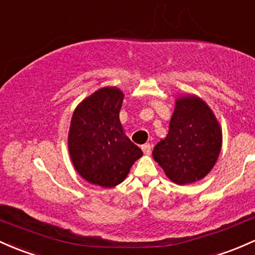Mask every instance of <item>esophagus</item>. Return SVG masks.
Masks as SVG:
<instances>
[{
    "label": "esophagus",
    "instance_id": "obj_1",
    "mask_svg": "<svg viewBox=\"0 0 255 255\" xmlns=\"http://www.w3.org/2000/svg\"><path fill=\"white\" fill-rule=\"evenodd\" d=\"M142 150H143V153H144V154L149 155V154H150V150H152V146H150L149 143H146V144H143V146H142Z\"/></svg>",
    "mask_w": 255,
    "mask_h": 255
}]
</instances>
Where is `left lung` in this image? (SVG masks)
<instances>
[{"label": "left lung", "instance_id": "obj_1", "mask_svg": "<svg viewBox=\"0 0 255 255\" xmlns=\"http://www.w3.org/2000/svg\"><path fill=\"white\" fill-rule=\"evenodd\" d=\"M223 131L210 107L194 95L175 101L169 132L153 149V158L177 185L199 181L214 168Z\"/></svg>", "mask_w": 255, "mask_h": 255}]
</instances>
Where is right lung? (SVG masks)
I'll return each instance as SVG.
<instances>
[{"mask_svg":"<svg viewBox=\"0 0 255 255\" xmlns=\"http://www.w3.org/2000/svg\"><path fill=\"white\" fill-rule=\"evenodd\" d=\"M123 100L118 87L106 86L81 101L73 113L68 133L70 159L78 174L92 185H119L143 154L122 127Z\"/></svg>","mask_w":255,"mask_h":255,"instance_id":"add662e5","label":"right lung"}]
</instances>
